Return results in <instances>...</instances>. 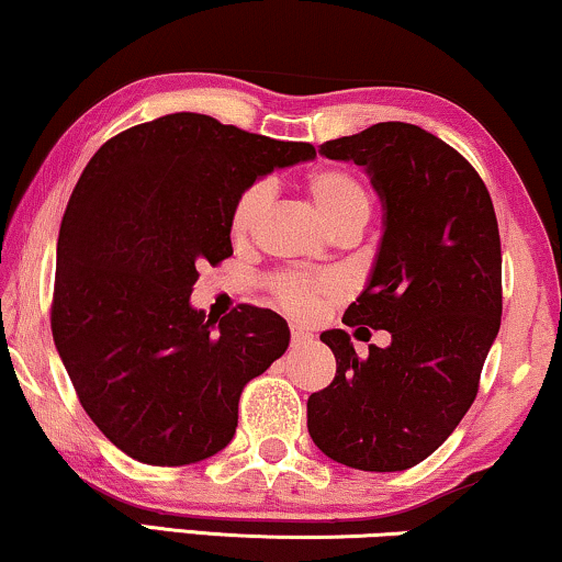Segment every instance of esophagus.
<instances>
[{"mask_svg":"<svg viewBox=\"0 0 562 562\" xmlns=\"http://www.w3.org/2000/svg\"><path fill=\"white\" fill-rule=\"evenodd\" d=\"M290 339H293V345H303V342H311V339H314V334H311L308 329H303V326L290 324Z\"/></svg>","mask_w":562,"mask_h":562,"instance_id":"1","label":"esophagus"}]
</instances>
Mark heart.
<instances>
[{"mask_svg": "<svg viewBox=\"0 0 562 562\" xmlns=\"http://www.w3.org/2000/svg\"><path fill=\"white\" fill-rule=\"evenodd\" d=\"M303 191L314 204L316 215L331 233L342 228H360L371 220L373 196L368 183L342 166H318L308 170L303 179ZM269 204V183L254 181L240 191L231 210L228 231L233 244H246L259 228V220ZM267 288L277 305L295 316L316 314L322 305L342 295V282L329 274H297L277 272L267 280Z\"/></svg>", "mask_w": 562, "mask_h": 562, "instance_id": "heart-1", "label": "heart"}]
</instances>
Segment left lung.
Segmentation results:
<instances>
[{"label": "left lung", "mask_w": 562, "mask_h": 562, "mask_svg": "<svg viewBox=\"0 0 562 562\" xmlns=\"http://www.w3.org/2000/svg\"><path fill=\"white\" fill-rule=\"evenodd\" d=\"M318 153L363 166L383 202L371 282L342 322L386 329L392 345H368L360 358L345 329L322 334L337 373L308 396V432L352 470H409L472 407L501 329L493 199L464 155L415 124H373L324 142Z\"/></svg>", "instance_id": "1"}]
</instances>
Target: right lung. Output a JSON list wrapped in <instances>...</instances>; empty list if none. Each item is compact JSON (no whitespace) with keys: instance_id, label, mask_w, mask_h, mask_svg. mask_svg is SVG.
<instances>
[{"instance_id":"right-lung-1","label":"right lung","mask_w":562,"mask_h":562,"mask_svg":"<svg viewBox=\"0 0 562 562\" xmlns=\"http://www.w3.org/2000/svg\"><path fill=\"white\" fill-rule=\"evenodd\" d=\"M316 155L168 113L92 155L56 244L54 345L90 420L126 457L194 464L231 443L244 386L288 350L285 318L257 305L204 316L189 305L202 261L233 254L240 191Z\"/></svg>"}]
</instances>
